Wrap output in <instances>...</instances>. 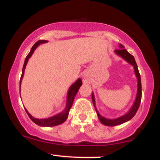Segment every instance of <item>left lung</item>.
<instances>
[{
    "instance_id": "left-lung-1",
    "label": "left lung",
    "mask_w": 160,
    "mask_h": 160,
    "mask_svg": "<svg viewBox=\"0 0 160 160\" xmlns=\"http://www.w3.org/2000/svg\"><path fill=\"white\" fill-rule=\"evenodd\" d=\"M120 49H116L114 52L117 56H120L121 58H122L125 61H126L128 63H129L130 65H132L134 67V71H135V76H136L137 80H138V90H137V95L136 98H135V102H134L133 105L132 106V108H130L129 111H128L126 114H124L122 117H118V118L116 119H108L105 118V117H102V115L99 113V112L97 110L96 106H95V97L94 94L92 93V100L93 105H94L95 111H96L97 115H98V117L100 120V122H102V124L105 125V126H117V125H120L124 123V122H127V121L130 120L135 115L136 112L138 109L139 105H140L141 100V76L140 74H139L138 68V66L136 62H135V58H134L133 56H132L129 52H128V51L126 49H124V47L122 45L120 44Z\"/></svg>"
}]
</instances>
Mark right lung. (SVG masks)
I'll return each mask as SVG.
<instances>
[{"mask_svg": "<svg viewBox=\"0 0 160 160\" xmlns=\"http://www.w3.org/2000/svg\"><path fill=\"white\" fill-rule=\"evenodd\" d=\"M47 40H38L35 44L33 46L32 49H31L30 52L28 53V55L26 58H25V62H24V65L22 68V73L21 79H20L19 88L21 87V82H22V78L24 76V72H25V67H26L29 58L32 56V54L34 53V50H35L37 47H38L40 43H47ZM81 85H82V80L81 79L79 78L78 79V80L74 82V83H73L72 85L71 86V87H70L68 89V95H67L66 107L65 108V110H64L63 111H62L61 113L53 116V117H49V118L47 119H37V118H34V117H32V116L28 113V111L25 109V111H26L27 114L28 115V117H30L31 120H32L34 123H36L37 125H38V126H58V125L63 123V122L67 120L68 117L69 111L70 109H71V106H72L73 102H74L75 95H76L77 93H78L79 89H80V87L81 86Z\"/></svg>", "mask_w": 160, "mask_h": 160, "instance_id": "1", "label": "right lung"}]
</instances>
